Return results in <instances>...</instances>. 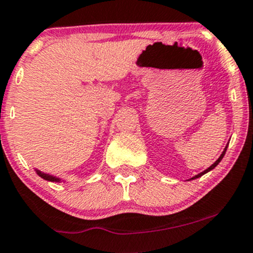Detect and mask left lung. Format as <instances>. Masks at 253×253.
Returning a JSON list of instances; mask_svg holds the SVG:
<instances>
[{"mask_svg": "<svg viewBox=\"0 0 253 253\" xmlns=\"http://www.w3.org/2000/svg\"><path fill=\"white\" fill-rule=\"evenodd\" d=\"M227 147H228V145H227V146H225L224 151H223V152H222V154H221V156H219V158H218V159H217V160H216V162H214V163H213V164H212V165H211V167H210V168H208V169H206V170H204V171H203V172L198 173V175L193 176V177H192V178H189V180H195V178H198V177H200V176H203V175H204V173L209 172V171H211V170H212V169H214V168H216V167H217V165H218V163H219V162H221V160H222V158H223V157H224V154H225V151H227Z\"/></svg>", "mask_w": 253, "mask_h": 253, "instance_id": "obj_1", "label": "left lung"}]
</instances>
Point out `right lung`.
Wrapping results in <instances>:
<instances>
[{"label":"right lung","mask_w":253,"mask_h":253,"mask_svg":"<svg viewBox=\"0 0 253 253\" xmlns=\"http://www.w3.org/2000/svg\"><path fill=\"white\" fill-rule=\"evenodd\" d=\"M35 170H36L37 175L41 176V177H42V178H44V180L51 181V182H61V180H60V178H59V177H55V176L49 175V173L42 172V171H40V170H37V169H35Z\"/></svg>","instance_id":"obj_1"}]
</instances>
